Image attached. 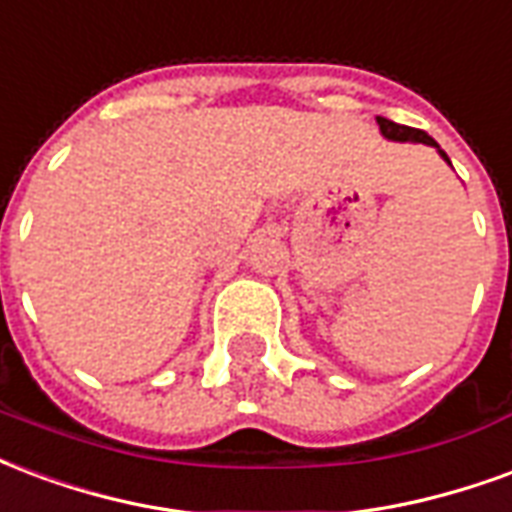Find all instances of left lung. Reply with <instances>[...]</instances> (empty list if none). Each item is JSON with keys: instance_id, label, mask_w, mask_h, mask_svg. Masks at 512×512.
<instances>
[{"instance_id": "obj_1", "label": "left lung", "mask_w": 512, "mask_h": 512, "mask_svg": "<svg viewBox=\"0 0 512 512\" xmlns=\"http://www.w3.org/2000/svg\"><path fill=\"white\" fill-rule=\"evenodd\" d=\"M376 122H379V130H382V136L390 138V141H414V144H428V147L439 149V144H436L434 138L428 136L425 130L406 128V125H398V122H393V119H384V117H376ZM439 155H442V158L450 163V158L445 155V149H439Z\"/></svg>"}]
</instances>
